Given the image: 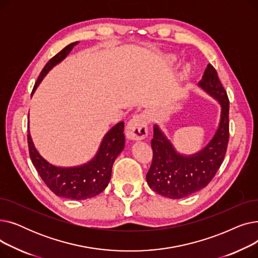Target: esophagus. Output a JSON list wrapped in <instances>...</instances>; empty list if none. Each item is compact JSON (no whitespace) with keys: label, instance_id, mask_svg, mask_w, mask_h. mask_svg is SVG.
Masks as SVG:
<instances>
[{"label":"esophagus","instance_id":"1","mask_svg":"<svg viewBox=\"0 0 258 258\" xmlns=\"http://www.w3.org/2000/svg\"><path fill=\"white\" fill-rule=\"evenodd\" d=\"M147 121L145 115L134 116L126 125V137L130 140H142L147 136Z\"/></svg>","mask_w":258,"mask_h":258}]
</instances>
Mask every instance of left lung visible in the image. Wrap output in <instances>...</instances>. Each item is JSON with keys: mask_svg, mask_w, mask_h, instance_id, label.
<instances>
[{"mask_svg": "<svg viewBox=\"0 0 258 258\" xmlns=\"http://www.w3.org/2000/svg\"><path fill=\"white\" fill-rule=\"evenodd\" d=\"M199 86L222 105L220 126L212 140L192 156L175 152L160 128L154 126L153 161L146 174L147 184L157 194L169 199H182L206 187L221 167L229 141V99L218 72L209 63Z\"/></svg>", "mask_w": 258, "mask_h": 258, "instance_id": "1", "label": "left lung"}]
</instances>
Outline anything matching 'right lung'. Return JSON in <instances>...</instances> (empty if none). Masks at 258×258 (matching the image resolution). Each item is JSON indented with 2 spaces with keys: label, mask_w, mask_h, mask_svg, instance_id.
Instances as JSON below:
<instances>
[{
  "label": "right lung",
  "mask_w": 258,
  "mask_h": 258,
  "mask_svg": "<svg viewBox=\"0 0 258 258\" xmlns=\"http://www.w3.org/2000/svg\"><path fill=\"white\" fill-rule=\"evenodd\" d=\"M77 44L78 42L68 45L46 63L36 80L32 93L44 76L54 66L60 62ZM123 131L124 122H119L105 135L97 155L92 161L85 165L70 168L56 167L48 163L35 150L28 133L27 141L30 159L40 178L53 194L69 200H87L101 194L110 182L114 161L124 147Z\"/></svg>",
  "instance_id": "obj_1"
}]
</instances>
